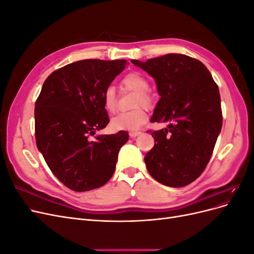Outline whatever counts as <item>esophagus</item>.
Here are the masks:
<instances>
[{
	"mask_svg": "<svg viewBox=\"0 0 254 254\" xmlns=\"http://www.w3.org/2000/svg\"><path fill=\"white\" fill-rule=\"evenodd\" d=\"M141 133H142L141 131H130L129 135H130V137H132V139H134V137H136L137 135H140Z\"/></svg>",
	"mask_w": 254,
	"mask_h": 254,
	"instance_id": "34e87169",
	"label": "esophagus"
}]
</instances>
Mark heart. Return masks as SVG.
I'll return each instance as SVG.
<instances>
[{"label": "heart", "mask_w": 254, "mask_h": 254, "mask_svg": "<svg viewBox=\"0 0 254 254\" xmlns=\"http://www.w3.org/2000/svg\"><path fill=\"white\" fill-rule=\"evenodd\" d=\"M122 86L127 90L136 92L134 107L143 106L146 109L152 108L155 99L148 91L149 82L145 76L139 72H131L122 79ZM104 108L107 112L114 113L118 110V101L115 91L112 87L107 88L103 95ZM147 120V115L142 108L129 112H122L111 120V126L115 130H136Z\"/></svg>", "instance_id": "b5f03b06"}]
</instances>
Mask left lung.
<instances>
[{
	"instance_id": "obj_1",
	"label": "left lung",
	"mask_w": 254,
	"mask_h": 254,
	"mask_svg": "<svg viewBox=\"0 0 254 254\" xmlns=\"http://www.w3.org/2000/svg\"><path fill=\"white\" fill-rule=\"evenodd\" d=\"M131 63L157 83L161 98L150 122L168 123L149 130L155 146L144 158L147 171L166 187H186L204 171L221 130L218 86L201 61L183 54Z\"/></svg>"
}]
</instances>
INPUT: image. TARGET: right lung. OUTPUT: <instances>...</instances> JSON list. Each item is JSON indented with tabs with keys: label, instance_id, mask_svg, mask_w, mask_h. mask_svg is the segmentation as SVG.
I'll return each instance as SVG.
<instances>
[{
	"label": "right lung",
	"instance_id": "1",
	"mask_svg": "<svg viewBox=\"0 0 254 254\" xmlns=\"http://www.w3.org/2000/svg\"><path fill=\"white\" fill-rule=\"evenodd\" d=\"M127 61L86 59L54 71L35 106L37 147L66 188L87 191L110 180L128 132L97 135L109 123L103 95Z\"/></svg>",
	"mask_w": 254,
	"mask_h": 254
}]
</instances>
